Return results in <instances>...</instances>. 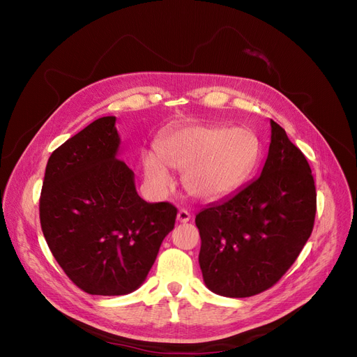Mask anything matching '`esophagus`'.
Listing matches in <instances>:
<instances>
[{
    "mask_svg": "<svg viewBox=\"0 0 357 357\" xmlns=\"http://www.w3.org/2000/svg\"><path fill=\"white\" fill-rule=\"evenodd\" d=\"M190 213L188 211V210H185V208H180L178 210V213H177V220L180 222V223H188L189 220H190Z\"/></svg>",
    "mask_w": 357,
    "mask_h": 357,
    "instance_id": "obj_1",
    "label": "esophagus"
}]
</instances>
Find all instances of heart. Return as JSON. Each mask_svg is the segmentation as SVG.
<instances>
[{
	"label": "heart",
	"instance_id": "1",
	"mask_svg": "<svg viewBox=\"0 0 357 357\" xmlns=\"http://www.w3.org/2000/svg\"><path fill=\"white\" fill-rule=\"evenodd\" d=\"M156 156L147 155L143 167L156 192L172 186L168 168L185 171L183 185L192 198L219 202L238 190L253 172L259 158V139L247 128L188 123L162 137Z\"/></svg>",
	"mask_w": 357,
	"mask_h": 357
}]
</instances>
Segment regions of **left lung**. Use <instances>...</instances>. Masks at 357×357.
Returning a JSON list of instances; mask_svg holds the SVG:
<instances>
[{"instance_id": "left-lung-1", "label": "left lung", "mask_w": 357, "mask_h": 357, "mask_svg": "<svg viewBox=\"0 0 357 357\" xmlns=\"http://www.w3.org/2000/svg\"><path fill=\"white\" fill-rule=\"evenodd\" d=\"M314 218L316 186L308 162L271 121L261 177L197 214L205 286L228 298L253 296L274 286L304 248Z\"/></svg>"}]
</instances>
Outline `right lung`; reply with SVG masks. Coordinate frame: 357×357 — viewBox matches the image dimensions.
<instances>
[{
	"label": "right lung",
	"mask_w": 357,
	"mask_h": 357,
	"mask_svg": "<svg viewBox=\"0 0 357 357\" xmlns=\"http://www.w3.org/2000/svg\"><path fill=\"white\" fill-rule=\"evenodd\" d=\"M116 117L96 119L47 160L40 223L52 255L89 295H128L144 283L177 208L146 202L117 159Z\"/></svg>",
	"instance_id": "1"
}]
</instances>
